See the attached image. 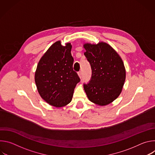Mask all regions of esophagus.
<instances>
[{
	"instance_id": "34e87169",
	"label": "esophagus",
	"mask_w": 155,
	"mask_h": 155,
	"mask_svg": "<svg viewBox=\"0 0 155 155\" xmlns=\"http://www.w3.org/2000/svg\"><path fill=\"white\" fill-rule=\"evenodd\" d=\"M78 75H79L80 78H81V77H82V74H81V71H79V72H78Z\"/></svg>"
}]
</instances>
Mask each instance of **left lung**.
<instances>
[{"instance_id":"1","label":"left lung","mask_w":155,"mask_h":155,"mask_svg":"<svg viewBox=\"0 0 155 155\" xmlns=\"http://www.w3.org/2000/svg\"><path fill=\"white\" fill-rule=\"evenodd\" d=\"M84 53L90 62L92 74L84 90L90 101L105 105L116 99L121 92L126 78L123 62L118 53L106 43H86Z\"/></svg>"}]
</instances>
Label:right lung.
<instances>
[{"instance_id":"right-lung-1","label":"right lung","mask_w":155,"mask_h":155,"mask_svg":"<svg viewBox=\"0 0 155 155\" xmlns=\"http://www.w3.org/2000/svg\"><path fill=\"white\" fill-rule=\"evenodd\" d=\"M72 45L55 42L40 59L35 74L38 91L43 99L54 107L66 105L72 101L80 78L73 69Z\"/></svg>"}]
</instances>
